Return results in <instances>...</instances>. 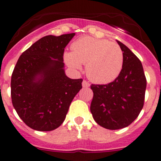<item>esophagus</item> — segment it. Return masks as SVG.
<instances>
[{
	"mask_svg": "<svg viewBox=\"0 0 161 161\" xmlns=\"http://www.w3.org/2000/svg\"><path fill=\"white\" fill-rule=\"evenodd\" d=\"M82 86H83L84 88H88L90 86V84L88 81H86V80H83V82H82Z\"/></svg>",
	"mask_w": 161,
	"mask_h": 161,
	"instance_id": "obj_1",
	"label": "esophagus"
}]
</instances>
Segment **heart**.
Segmentation results:
<instances>
[{"instance_id":"obj_1","label":"heart","mask_w":161,"mask_h":161,"mask_svg":"<svg viewBox=\"0 0 161 161\" xmlns=\"http://www.w3.org/2000/svg\"><path fill=\"white\" fill-rule=\"evenodd\" d=\"M72 50L64 55L67 64L76 71L86 64V75L94 83L113 81L123 69V53L116 42L86 36L75 41Z\"/></svg>"}]
</instances>
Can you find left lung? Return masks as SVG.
I'll list each match as a JSON object with an SVG mask.
<instances>
[{
	"mask_svg": "<svg viewBox=\"0 0 161 161\" xmlns=\"http://www.w3.org/2000/svg\"><path fill=\"white\" fill-rule=\"evenodd\" d=\"M123 53L120 74L107 85H92L90 111L98 125L118 130L128 126L143 109L147 80L143 65L124 44L117 41Z\"/></svg>",
	"mask_w": 161,
	"mask_h": 161,
	"instance_id": "left-lung-1",
	"label": "left lung"
}]
</instances>
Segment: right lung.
Listing matches in <instances>:
<instances>
[{"label": "right lung", "mask_w": 161, "mask_h": 161, "mask_svg": "<svg viewBox=\"0 0 161 161\" xmlns=\"http://www.w3.org/2000/svg\"><path fill=\"white\" fill-rule=\"evenodd\" d=\"M75 33L47 35L21 55L11 77V97L20 119L31 128L50 131L66 118L82 88V79L65 74L64 52Z\"/></svg>", "instance_id": "obj_1"}]
</instances>
